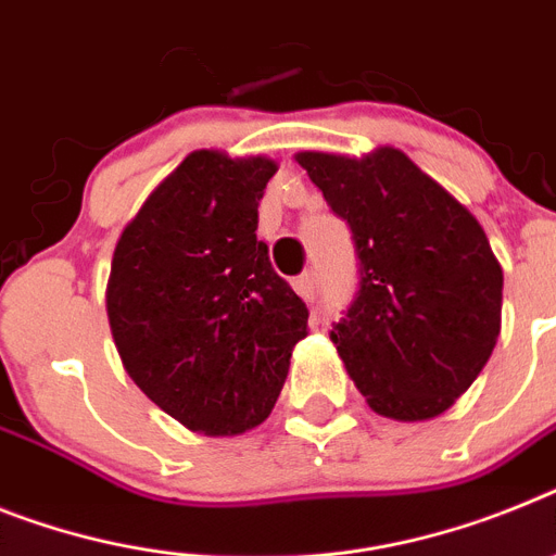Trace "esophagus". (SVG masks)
I'll list each match as a JSON object with an SVG mask.
<instances>
[{
  "label": "esophagus",
  "mask_w": 556,
  "mask_h": 556,
  "mask_svg": "<svg viewBox=\"0 0 556 556\" xmlns=\"http://www.w3.org/2000/svg\"><path fill=\"white\" fill-rule=\"evenodd\" d=\"M296 293H300L305 302L316 300V277L311 274V270H305L302 277H296Z\"/></svg>",
  "instance_id": "esophagus-1"
}]
</instances>
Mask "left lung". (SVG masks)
Returning a JSON list of instances; mask_svg holds the SVG:
<instances>
[{"mask_svg":"<svg viewBox=\"0 0 556 556\" xmlns=\"http://www.w3.org/2000/svg\"><path fill=\"white\" fill-rule=\"evenodd\" d=\"M296 161L356 242L358 291L330 330L350 379L384 418H435L501 333L503 270L483 228L401 149Z\"/></svg>","mask_w":556,"mask_h":556,"instance_id":"obj_1","label":"left lung"}]
</instances>
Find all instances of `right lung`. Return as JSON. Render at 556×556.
Returning a JSON list of instances; mask_svg holds the SVG:
<instances>
[{"instance_id":"obj_1","label":"right lung","mask_w":556,"mask_h":556,"mask_svg":"<svg viewBox=\"0 0 556 556\" xmlns=\"http://www.w3.org/2000/svg\"><path fill=\"white\" fill-rule=\"evenodd\" d=\"M270 157L191 152L124 228L106 282L129 379L203 435L265 421L286 384L307 307L270 268L256 206Z\"/></svg>"}]
</instances>
